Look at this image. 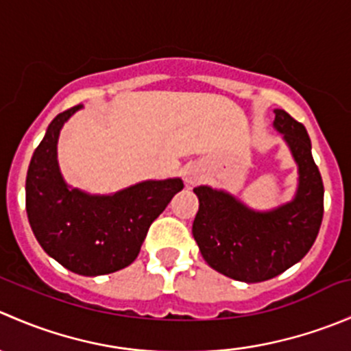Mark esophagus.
Segmentation results:
<instances>
[{"label": "esophagus", "mask_w": 351, "mask_h": 351, "mask_svg": "<svg viewBox=\"0 0 351 351\" xmlns=\"http://www.w3.org/2000/svg\"><path fill=\"white\" fill-rule=\"evenodd\" d=\"M183 180H185L186 185H193L198 180L202 178V169L197 165H186L182 171Z\"/></svg>", "instance_id": "34e87169"}]
</instances>
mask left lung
Returning <instances> with one entry per match:
<instances>
[{"label": "left lung", "instance_id": "1", "mask_svg": "<svg viewBox=\"0 0 351 351\" xmlns=\"http://www.w3.org/2000/svg\"><path fill=\"white\" fill-rule=\"evenodd\" d=\"M274 112L275 130L284 136L299 173L292 200L254 210L226 190L193 189L198 212L192 232L202 256L215 271L246 284L270 280L302 260L323 221L324 186L306 127L285 110Z\"/></svg>", "mask_w": 351, "mask_h": 351}]
</instances>
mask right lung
I'll return each instance as SVG.
<instances>
[{"label":"right lung","mask_w":351,"mask_h":351,"mask_svg":"<svg viewBox=\"0 0 351 351\" xmlns=\"http://www.w3.org/2000/svg\"><path fill=\"white\" fill-rule=\"evenodd\" d=\"M81 105L49 123L27 171V215L45 253L84 277L113 274L139 254L149 226L183 190L180 178L146 180L108 195L73 189L62 178L58 141Z\"/></svg>","instance_id":"add662e5"}]
</instances>
